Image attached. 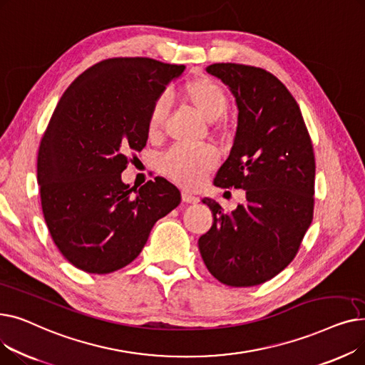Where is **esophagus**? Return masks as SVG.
Wrapping results in <instances>:
<instances>
[{
  "instance_id": "1",
  "label": "esophagus",
  "mask_w": 365,
  "mask_h": 365,
  "mask_svg": "<svg viewBox=\"0 0 365 365\" xmlns=\"http://www.w3.org/2000/svg\"><path fill=\"white\" fill-rule=\"evenodd\" d=\"M182 200H183V202H187V204H197V202H200V198L195 197L194 194L187 192V190H183V192H182Z\"/></svg>"
}]
</instances>
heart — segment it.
Returning <instances> with one entry per match:
<instances>
[{"label": "heart", "instance_id": "b5f03b06", "mask_svg": "<svg viewBox=\"0 0 365 365\" xmlns=\"http://www.w3.org/2000/svg\"><path fill=\"white\" fill-rule=\"evenodd\" d=\"M186 99L208 121H215L227 108V94L223 87L212 78L190 81L185 88ZM170 109V98L164 93L153 102L148 115V130L150 134L158 133ZM217 164V152L213 146H186L176 145L167 150L161 158V167L165 175L185 186L200 185L207 173Z\"/></svg>", "mask_w": 365, "mask_h": 365}]
</instances>
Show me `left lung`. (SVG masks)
<instances>
[{
	"label": "left lung",
	"mask_w": 365,
	"mask_h": 365,
	"mask_svg": "<svg viewBox=\"0 0 365 365\" xmlns=\"http://www.w3.org/2000/svg\"><path fill=\"white\" fill-rule=\"evenodd\" d=\"M234 94L238 125L215 185L245 190V202L215 216L200 237L201 257L216 279L231 287L259 285L284 271L312 223L315 157L292 93L275 75L240 63L205 68Z\"/></svg>",
	"instance_id": "obj_1"
}]
</instances>
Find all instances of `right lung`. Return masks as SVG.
Wrapping results in <instances>:
<instances>
[{
    "mask_svg": "<svg viewBox=\"0 0 365 365\" xmlns=\"http://www.w3.org/2000/svg\"><path fill=\"white\" fill-rule=\"evenodd\" d=\"M183 71L148 57L106 59L84 71L57 103L36 179L50 235L78 269L101 275L127 266L157 220L180 204L179 189L164 178L136 190L121 173L131 152L146 146L153 102Z\"/></svg>",
    "mask_w": 365,
    "mask_h": 365,
    "instance_id": "add662e5",
    "label": "right lung"
}]
</instances>
